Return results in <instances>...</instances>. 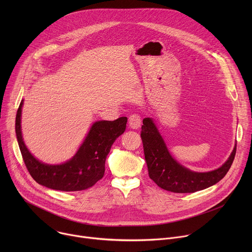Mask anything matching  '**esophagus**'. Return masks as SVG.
Returning a JSON list of instances; mask_svg holds the SVG:
<instances>
[{"label": "esophagus", "mask_w": 252, "mask_h": 252, "mask_svg": "<svg viewBox=\"0 0 252 252\" xmlns=\"http://www.w3.org/2000/svg\"><path fill=\"white\" fill-rule=\"evenodd\" d=\"M141 124V117L138 114H132L128 118V125L131 128H138Z\"/></svg>", "instance_id": "34e87169"}]
</instances>
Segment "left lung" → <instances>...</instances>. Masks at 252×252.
Returning <instances> with one entry per match:
<instances>
[{"mask_svg": "<svg viewBox=\"0 0 252 252\" xmlns=\"http://www.w3.org/2000/svg\"><path fill=\"white\" fill-rule=\"evenodd\" d=\"M140 137L151 179L162 189L175 193H190L207 189L222 179L236 154L234 147L229 158L220 168L209 172H194L179 164L169 155L155 124L149 118L142 121Z\"/></svg>", "mask_w": 252, "mask_h": 252, "instance_id": "8db88e82", "label": "left lung"}]
</instances>
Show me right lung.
I'll use <instances>...</instances> for the list:
<instances>
[{
  "label": "right lung",
  "mask_w": 252,
  "mask_h": 252,
  "mask_svg": "<svg viewBox=\"0 0 252 252\" xmlns=\"http://www.w3.org/2000/svg\"><path fill=\"white\" fill-rule=\"evenodd\" d=\"M22 105L23 100L16 116V134L25 165L35 182L55 190L80 191L102 178L105 158L115 140L126 130L127 118L94 123L73 158L60 165H49L35 159L25 146L21 131Z\"/></svg>",
  "instance_id": "right-lung-1"
}]
</instances>
